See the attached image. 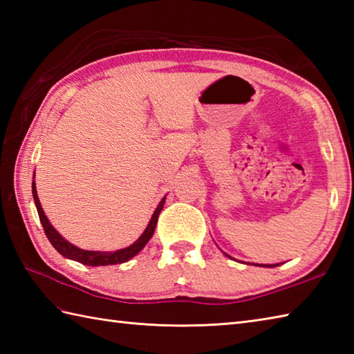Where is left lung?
Returning <instances> with one entry per match:
<instances>
[{"label": "left lung", "mask_w": 354, "mask_h": 354, "mask_svg": "<svg viewBox=\"0 0 354 354\" xmlns=\"http://www.w3.org/2000/svg\"><path fill=\"white\" fill-rule=\"evenodd\" d=\"M227 255V257H230V259H232L231 255H228V254H225ZM252 265H255V266H261V268H275V266H278V263H275V265H257V263H252Z\"/></svg>", "instance_id": "left-lung-1"}]
</instances>
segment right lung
Segmentation results:
<instances>
[{
  "label": "right lung",
  "mask_w": 354,
  "mask_h": 354,
  "mask_svg": "<svg viewBox=\"0 0 354 354\" xmlns=\"http://www.w3.org/2000/svg\"><path fill=\"white\" fill-rule=\"evenodd\" d=\"M32 193H33V201H35V205L37 209V214H39V221L44 227L45 231V236L50 240V243L55 246V250L62 254L65 259H70L74 261H79L82 265H86V266H108V265H118V263H124L127 260H131L132 257H135L142 248L147 245V242L150 239H152L155 228H156V222H158V216H160L161 209L165 204V196L160 201V204L155 208V212L150 217V221L147 223L146 230L142 231V234L135 240V242L123 248V250H117V251H86V250H82V248L74 246L73 243H70L68 240H65L59 232L56 231V228L53 227L50 223L48 217L45 216L42 205L39 202V198H37V192H36V184H35V175H33V183H32Z\"/></svg>",
  "instance_id": "obj_1"
}]
</instances>
